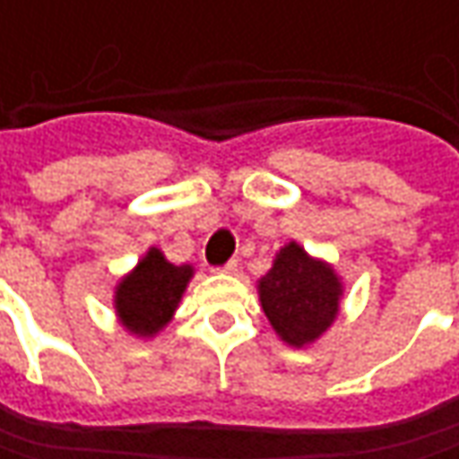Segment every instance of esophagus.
I'll return each mask as SVG.
<instances>
[{"instance_id":"obj_1","label":"esophagus","mask_w":459,"mask_h":459,"mask_svg":"<svg viewBox=\"0 0 459 459\" xmlns=\"http://www.w3.org/2000/svg\"><path fill=\"white\" fill-rule=\"evenodd\" d=\"M218 272H221V274H236V272H238V261L230 259L229 264H223V266H221Z\"/></svg>"}]
</instances>
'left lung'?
<instances>
[{
    "instance_id": "left-lung-1",
    "label": "left lung",
    "mask_w": 459,
    "mask_h": 459,
    "mask_svg": "<svg viewBox=\"0 0 459 459\" xmlns=\"http://www.w3.org/2000/svg\"><path fill=\"white\" fill-rule=\"evenodd\" d=\"M256 292L277 338L292 348H309L338 320L345 284L330 261L290 241L274 254Z\"/></svg>"
}]
</instances>
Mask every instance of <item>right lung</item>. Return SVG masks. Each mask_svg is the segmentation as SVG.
Returning a JSON list of instances; mask_svg holds the SVG:
<instances>
[{
	"instance_id": "1",
	"label": "right lung",
	"mask_w": 459,
	"mask_h": 459,
	"mask_svg": "<svg viewBox=\"0 0 459 459\" xmlns=\"http://www.w3.org/2000/svg\"><path fill=\"white\" fill-rule=\"evenodd\" d=\"M193 274V264L178 266L157 246H150L114 287V312L121 327L139 340L157 338L172 323Z\"/></svg>"
}]
</instances>
